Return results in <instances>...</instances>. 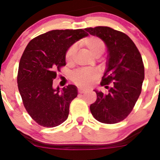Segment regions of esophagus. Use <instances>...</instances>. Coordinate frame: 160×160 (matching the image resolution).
Instances as JSON below:
<instances>
[{"label":"esophagus","instance_id":"1","mask_svg":"<svg viewBox=\"0 0 160 160\" xmlns=\"http://www.w3.org/2000/svg\"><path fill=\"white\" fill-rule=\"evenodd\" d=\"M87 92V90H86V89H82V88H78V92L79 93H84V92Z\"/></svg>","mask_w":160,"mask_h":160}]
</instances>
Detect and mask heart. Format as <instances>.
Wrapping results in <instances>:
<instances>
[{"mask_svg":"<svg viewBox=\"0 0 160 160\" xmlns=\"http://www.w3.org/2000/svg\"><path fill=\"white\" fill-rule=\"evenodd\" d=\"M82 44L88 49V50L95 57L100 56L105 49V44L101 38L95 36H89L82 41ZM76 52V47L71 46L65 55V61L71 63ZM99 74L95 69H80L75 71L72 74L71 79L73 82L81 87H89L98 78Z\"/></svg>","mask_w":160,"mask_h":160,"instance_id":"b5f03b06","label":"heart"}]
</instances>
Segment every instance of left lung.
<instances>
[{"mask_svg":"<svg viewBox=\"0 0 160 160\" xmlns=\"http://www.w3.org/2000/svg\"><path fill=\"white\" fill-rule=\"evenodd\" d=\"M105 43L108 58L101 86L108 93L94 90L97 99L90 105L95 120L107 124L122 121L132 111L141 92L144 67L141 53L131 38L110 27L85 28Z\"/></svg>","mask_w":160,"mask_h":160,"instance_id":"8db88e82","label":"left lung"}]
</instances>
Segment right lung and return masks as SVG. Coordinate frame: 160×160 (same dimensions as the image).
<instances>
[{
    "label": "right lung",
    "instance_id": "right-lung-1",
    "mask_svg": "<svg viewBox=\"0 0 160 160\" xmlns=\"http://www.w3.org/2000/svg\"><path fill=\"white\" fill-rule=\"evenodd\" d=\"M87 35L83 29L52 30L34 38L24 50L18 70V88L28 114L43 127L59 126L68 119L78 89L74 85L55 89L52 81L66 65L68 49Z\"/></svg>",
    "mask_w": 160,
    "mask_h": 160
}]
</instances>
